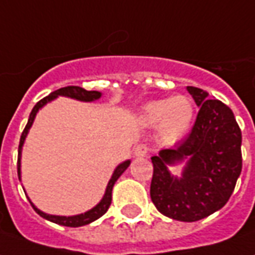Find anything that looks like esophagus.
I'll list each match as a JSON object with an SVG mask.
<instances>
[{
	"label": "esophagus",
	"mask_w": 255,
	"mask_h": 255,
	"mask_svg": "<svg viewBox=\"0 0 255 255\" xmlns=\"http://www.w3.org/2000/svg\"><path fill=\"white\" fill-rule=\"evenodd\" d=\"M147 146L146 145H138L135 147V150H133V154L136 156V157H146L147 156Z\"/></svg>",
	"instance_id": "1"
}]
</instances>
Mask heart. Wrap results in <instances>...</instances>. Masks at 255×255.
<instances>
[{
    "instance_id": "b5f03b06",
    "label": "heart",
    "mask_w": 255,
    "mask_h": 255,
    "mask_svg": "<svg viewBox=\"0 0 255 255\" xmlns=\"http://www.w3.org/2000/svg\"><path fill=\"white\" fill-rule=\"evenodd\" d=\"M195 119V105L186 95L161 98L150 101L140 110L143 124L157 126L160 139L165 143H175L188 133Z\"/></svg>"
}]
</instances>
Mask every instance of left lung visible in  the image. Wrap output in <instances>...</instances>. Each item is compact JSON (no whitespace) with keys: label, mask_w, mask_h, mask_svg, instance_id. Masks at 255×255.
<instances>
[{"label":"left lung","mask_w":255,"mask_h":255,"mask_svg":"<svg viewBox=\"0 0 255 255\" xmlns=\"http://www.w3.org/2000/svg\"><path fill=\"white\" fill-rule=\"evenodd\" d=\"M200 108L190 135L153 156L150 197L171 220L195 222L214 214L232 195L242 172V131L233 112L206 91L186 87ZM182 164L181 176L170 166Z\"/></svg>","instance_id":"1"}]
</instances>
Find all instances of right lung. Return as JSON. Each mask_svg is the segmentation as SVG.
Returning a JSON list of instances; mask_svg holds the SVG:
<instances>
[{"mask_svg":"<svg viewBox=\"0 0 255 255\" xmlns=\"http://www.w3.org/2000/svg\"><path fill=\"white\" fill-rule=\"evenodd\" d=\"M59 97H65V98H70V99H74V101H80V102H95L98 101L99 98L102 97V92L99 91H87L81 87H65V88H60V90H56L51 92L48 97H45L44 99H41L40 102L35 105L31 113H30V117H28L27 126L24 128V131L22 132V136H20V143H19V150H17V177H19V181H22V150H23V145L26 142V138H27L28 131L30 128L33 126V123L35 120V116L37 113L40 112L45 105L51 103L52 101H55L56 98ZM131 164V160H126L123 161L120 164L117 165L110 177L109 182H108V186H106V190H105V195L102 196L101 202L98 203L97 206H94L92 208H90L88 211L85 213H81V214H76V215H53V214H48V213H44L41 211L40 208L35 206L34 203L31 202V199L27 196L28 202L31 204V207L34 208L35 213L45 218V220L51 221L53 224H58V225H62V227H72V228H78V227H84V225H88L91 222L97 221L98 218H101L106 211L108 208L110 207V203H112V192H113V186L115 183L117 182V179L122 177L123 172L127 170L128 167ZM26 193V192H24ZM27 195V193H26Z\"/></svg>","mask_w":255,"mask_h":255,"instance_id":"right-lung-1","label":"right lung"}]
</instances>
